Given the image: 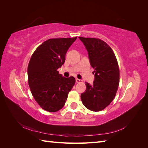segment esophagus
Returning <instances> with one entry per match:
<instances>
[{"instance_id":"1","label":"esophagus","mask_w":148,"mask_h":148,"mask_svg":"<svg viewBox=\"0 0 148 148\" xmlns=\"http://www.w3.org/2000/svg\"><path fill=\"white\" fill-rule=\"evenodd\" d=\"M76 82H77V83H81V82H82V80L77 78V79H76Z\"/></svg>"}]
</instances>
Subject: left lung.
<instances>
[{"label":"left lung","mask_w":148,"mask_h":148,"mask_svg":"<svg viewBox=\"0 0 148 148\" xmlns=\"http://www.w3.org/2000/svg\"><path fill=\"white\" fill-rule=\"evenodd\" d=\"M87 49L89 62L95 69L92 84L85 83L86 91L81 95L83 105L89 110H104L113 101L119 84L117 60L111 47L98 38L79 37Z\"/></svg>","instance_id":"left-lung-1"}]
</instances>
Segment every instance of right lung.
<instances>
[{"label":"right lung","mask_w":148,"mask_h":148,"mask_svg":"<svg viewBox=\"0 0 148 148\" xmlns=\"http://www.w3.org/2000/svg\"><path fill=\"white\" fill-rule=\"evenodd\" d=\"M77 38L47 39L31 57L28 66L30 91L39 106L49 112L64 106L75 83L74 77H63L57 69L64 64L66 53Z\"/></svg>","instance_id":"right-lung-1"}]
</instances>
